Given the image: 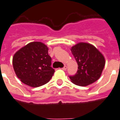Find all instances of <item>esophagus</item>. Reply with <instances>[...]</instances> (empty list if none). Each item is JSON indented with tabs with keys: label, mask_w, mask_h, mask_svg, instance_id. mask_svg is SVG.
I'll return each instance as SVG.
<instances>
[{
	"label": "esophagus",
	"mask_w": 120,
	"mask_h": 120,
	"mask_svg": "<svg viewBox=\"0 0 120 120\" xmlns=\"http://www.w3.org/2000/svg\"><path fill=\"white\" fill-rule=\"evenodd\" d=\"M67 67L66 65H65V66L62 68V69H63V71H66V70H67Z\"/></svg>",
	"instance_id": "esophagus-1"
}]
</instances>
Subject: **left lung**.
<instances>
[{
    "label": "left lung",
    "instance_id": "obj_1",
    "mask_svg": "<svg viewBox=\"0 0 120 120\" xmlns=\"http://www.w3.org/2000/svg\"><path fill=\"white\" fill-rule=\"evenodd\" d=\"M71 51L78 63L77 73L70 76L73 84L87 86L101 77L105 65L103 53L96 47L87 42H78L72 46Z\"/></svg>",
    "mask_w": 120,
    "mask_h": 120
}]
</instances>
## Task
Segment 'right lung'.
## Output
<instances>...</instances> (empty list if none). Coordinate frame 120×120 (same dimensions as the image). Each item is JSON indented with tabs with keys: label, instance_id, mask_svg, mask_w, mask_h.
<instances>
[{
	"label": "right lung",
	"instance_id": "add662e5",
	"mask_svg": "<svg viewBox=\"0 0 120 120\" xmlns=\"http://www.w3.org/2000/svg\"><path fill=\"white\" fill-rule=\"evenodd\" d=\"M48 47L41 42L27 44L15 53L13 67L18 78L27 86L37 87L47 84L54 74Z\"/></svg>",
	"mask_w": 120,
	"mask_h": 120
}]
</instances>
